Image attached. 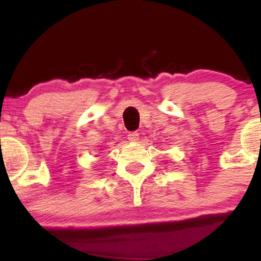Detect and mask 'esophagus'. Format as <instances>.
<instances>
[{
    "label": "esophagus",
    "instance_id": "esophagus-1",
    "mask_svg": "<svg viewBox=\"0 0 261 261\" xmlns=\"http://www.w3.org/2000/svg\"><path fill=\"white\" fill-rule=\"evenodd\" d=\"M127 139H128V141H131V142H137V141H139V133H136V131L128 133Z\"/></svg>",
    "mask_w": 261,
    "mask_h": 261
}]
</instances>
